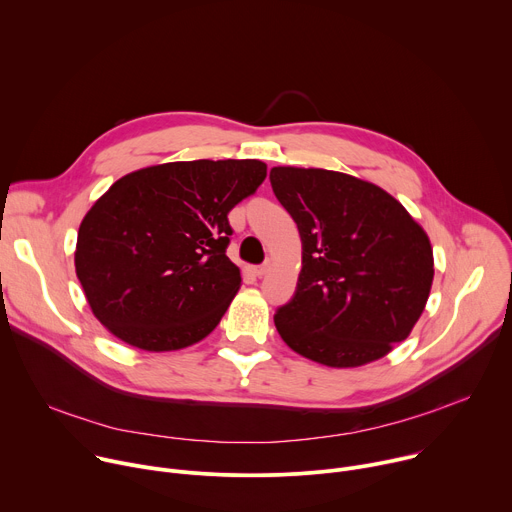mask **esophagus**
<instances>
[{
  "label": "esophagus",
  "mask_w": 512,
  "mask_h": 512,
  "mask_svg": "<svg viewBox=\"0 0 512 512\" xmlns=\"http://www.w3.org/2000/svg\"><path fill=\"white\" fill-rule=\"evenodd\" d=\"M269 269H271V263H263V265H259V267H255L253 271H255V275H259V277H263V275H267L269 273Z\"/></svg>",
  "instance_id": "obj_1"
}]
</instances>
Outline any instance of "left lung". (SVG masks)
I'll list each match as a JSON object with an SVG mask.
<instances>
[{
    "label": "left lung",
    "instance_id": "8db88e82",
    "mask_svg": "<svg viewBox=\"0 0 512 512\" xmlns=\"http://www.w3.org/2000/svg\"><path fill=\"white\" fill-rule=\"evenodd\" d=\"M269 180L302 239L296 296L273 316L283 342L332 369L387 356L431 291L423 227L387 190L350 174L275 166Z\"/></svg>",
    "mask_w": 512,
    "mask_h": 512
}]
</instances>
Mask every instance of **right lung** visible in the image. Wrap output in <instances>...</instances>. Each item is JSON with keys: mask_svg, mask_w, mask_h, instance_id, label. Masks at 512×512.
Returning <instances> with one entry per match:
<instances>
[{"mask_svg": "<svg viewBox=\"0 0 512 512\" xmlns=\"http://www.w3.org/2000/svg\"><path fill=\"white\" fill-rule=\"evenodd\" d=\"M265 176L259 160H194L119 178L77 237L75 269L95 318L148 352L206 338L241 287L227 216Z\"/></svg>", "mask_w": 512, "mask_h": 512, "instance_id": "right-lung-1", "label": "right lung"}]
</instances>
